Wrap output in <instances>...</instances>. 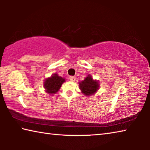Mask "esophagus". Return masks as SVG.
<instances>
[{"mask_svg": "<svg viewBox=\"0 0 150 150\" xmlns=\"http://www.w3.org/2000/svg\"><path fill=\"white\" fill-rule=\"evenodd\" d=\"M69 80L71 81H75L76 80V77H69Z\"/></svg>", "mask_w": 150, "mask_h": 150, "instance_id": "obj_1", "label": "esophagus"}]
</instances>
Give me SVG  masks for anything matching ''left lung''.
<instances>
[{"label": "left lung", "mask_w": 150, "mask_h": 150, "mask_svg": "<svg viewBox=\"0 0 150 150\" xmlns=\"http://www.w3.org/2000/svg\"><path fill=\"white\" fill-rule=\"evenodd\" d=\"M79 85L81 93L85 96L94 95L100 88L99 81L93 79L91 75H88L83 81H80Z\"/></svg>", "instance_id": "left-lung-1"}]
</instances>
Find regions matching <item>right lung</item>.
I'll use <instances>...</instances> for the list:
<instances>
[{
    "instance_id": "1",
    "label": "right lung",
    "mask_w": 150,
    "mask_h": 150,
    "mask_svg": "<svg viewBox=\"0 0 150 150\" xmlns=\"http://www.w3.org/2000/svg\"><path fill=\"white\" fill-rule=\"evenodd\" d=\"M64 82H65V78L60 77L57 73H54L51 77L45 79L44 83L45 91L51 95L56 94Z\"/></svg>"
}]
</instances>
